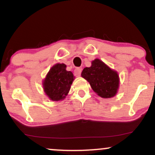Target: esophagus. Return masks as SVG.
I'll use <instances>...</instances> for the list:
<instances>
[{
    "mask_svg": "<svg viewBox=\"0 0 155 155\" xmlns=\"http://www.w3.org/2000/svg\"><path fill=\"white\" fill-rule=\"evenodd\" d=\"M81 73V69L80 68H76L74 70V75L75 76H80Z\"/></svg>",
    "mask_w": 155,
    "mask_h": 155,
    "instance_id": "34e87169",
    "label": "esophagus"
}]
</instances>
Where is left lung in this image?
<instances>
[{"label": "left lung", "mask_w": 155, "mask_h": 155, "mask_svg": "<svg viewBox=\"0 0 155 155\" xmlns=\"http://www.w3.org/2000/svg\"><path fill=\"white\" fill-rule=\"evenodd\" d=\"M81 76L100 97L109 98L116 95L120 83L118 74L99 59L93 60L90 67L84 68Z\"/></svg>", "instance_id": "1"}]
</instances>
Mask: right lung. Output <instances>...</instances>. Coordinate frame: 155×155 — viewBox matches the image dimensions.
<instances>
[{"label":"right lung","mask_w":155,"mask_h":155,"mask_svg":"<svg viewBox=\"0 0 155 155\" xmlns=\"http://www.w3.org/2000/svg\"><path fill=\"white\" fill-rule=\"evenodd\" d=\"M65 64L58 63L50 69L44 80V90L51 101L63 100L71 89L74 75L66 71Z\"/></svg>","instance_id":"add662e5"}]
</instances>
